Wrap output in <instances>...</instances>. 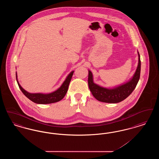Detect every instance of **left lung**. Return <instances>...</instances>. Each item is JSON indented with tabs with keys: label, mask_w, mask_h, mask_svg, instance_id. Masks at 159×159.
Masks as SVG:
<instances>
[{
	"label": "left lung",
	"mask_w": 159,
	"mask_h": 159,
	"mask_svg": "<svg viewBox=\"0 0 159 159\" xmlns=\"http://www.w3.org/2000/svg\"><path fill=\"white\" fill-rule=\"evenodd\" d=\"M138 53V65L133 77L127 83L123 84L113 89L101 87L93 83V75L89 70L88 85L93 96L99 101L107 103H117L129 97L136 88L140 77L141 60Z\"/></svg>",
	"instance_id": "obj_1"
}]
</instances>
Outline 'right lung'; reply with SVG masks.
Masks as SVG:
<instances>
[{
	"label": "right lung",
	"mask_w": 159,
	"mask_h": 159,
	"mask_svg": "<svg viewBox=\"0 0 159 159\" xmlns=\"http://www.w3.org/2000/svg\"><path fill=\"white\" fill-rule=\"evenodd\" d=\"M73 73H74V71H71L68 75L66 79L65 80V81L64 82V83H62V84L61 86L59 89H58L57 91H54L52 93H48V94H43L40 93H31L25 91L21 86V85L20 84V83L17 80L16 73V81L20 89H21V91H22V92L26 97H27L29 99H30L31 101L36 104H51V103L58 102L64 97L68 90V86L71 80Z\"/></svg>",
	"instance_id": "right-lung-1"
}]
</instances>
